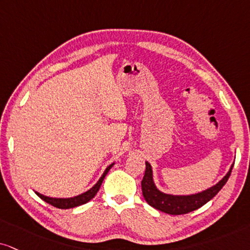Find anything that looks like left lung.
Instances as JSON below:
<instances>
[{
	"label": "left lung",
	"instance_id": "8db88e82",
	"mask_svg": "<svg viewBox=\"0 0 250 250\" xmlns=\"http://www.w3.org/2000/svg\"><path fill=\"white\" fill-rule=\"evenodd\" d=\"M232 169L233 166L230 167L226 176L219 183H217L214 187L210 188V189L203 191V192L190 196H172L166 195V193L156 189L153 182L152 167H150L148 162H146V170H145L144 178L141 181V189H143L144 198L150 206H153L156 210L165 212V213L172 215L189 213V212L195 211L197 208H202L203 205H205L208 202H210L223 189L226 182L229 181Z\"/></svg>",
	"mask_w": 250,
	"mask_h": 250
}]
</instances>
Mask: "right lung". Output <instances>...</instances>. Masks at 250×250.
I'll return each mask as SVG.
<instances>
[{"label": "right lung", "instance_id": "add662e5", "mask_svg": "<svg viewBox=\"0 0 250 250\" xmlns=\"http://www.w3.org/2000/svg\"><path fill=\"white\" fill-rule=\"evenodd\" d=\"M112 166H113V163L112 165H110L109 167L105 169V171L103 172V175H102L100 181H98L90 190H88L87 192L82 193V195L73 197V198H51V197H46L44 195H42V193H38V192H36V193H37V196H39L40 198L44 200V202L48 203V204H51L52 206H54V208H76V206L83 205L96 196V193L98 192V190H100L102 183H103L104 177L106 176V174L109 172V170Z\"/></svg>", "mask_w": 250, "mask_h": 250}]
</instances>
